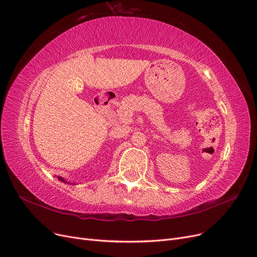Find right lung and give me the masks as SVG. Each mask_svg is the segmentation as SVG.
<instances>
[{
    "mask_svg": "<svg viewBox=\"0 0 257 257\" xmlns=\"http://www.w3.org/2000/svg\"><path fill=\"white\" fill-rule=\"evenodd\" d=\"M58 178H59V181H61L63 183H67V184H69V185H74V183H68V182H67L66 180H64V178L61 177V176H58Z\"/></svg>",
    "mask_w": 257,
    "mask_h": 257,
    "instance_id": "obj_1",
    "label": "right lung"
}]
</instances>
